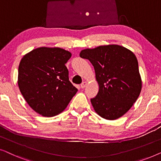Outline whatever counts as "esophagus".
Returning a JSON list of instances; mask_svg holds the SVG:
<instances>
[{"instance_id": "obj_1", "label": "esophagus", "mask_w": 161, "mask_h": 161, "mask_svg": "<svg viewBox=\"0 0 161 161\" xmlns=\"http://www.w3.org/2000/svg\"><path fill=\"white\" fill-rule=\"evenodd\" d=\"M86 86H87V82H86V81H83V82L81 83L80 87L82 88V89H83V88H85Z\"/></svg>"}]
</instances>
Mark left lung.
I'll return each instance as SVG.
<instances>
[{
	"instance_id": "left-lung-1",
	"label": "left lung",
	"mask_w": 161,
	"mask_h": 161,
	"mask_svg": "<svg viewBox=\"0 0 161 161\" xmlns=\"http://www.w3.org/2000/svg\"><path fill=\"white\" fill-rule=\"evenodd\" d=\"M80 57L89 59L95 71L99 92L91 103L96 113L108 120L126 114L142 87L135 54L123 46L108 45L81 50Z\"/></svg>"
}]
</instances>
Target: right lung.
<instances>
[{"mask_svg":"<svg viewBox=\"0 0 161 161\" xmlns=\"http://www.w3.org/2000/svg\"><path fill=\"white\" fill-rule=\"evenodd\" d=\"M71 53L60 47H41L26 53L18 68V86L29 106L43 116L61 113L78 89L69 80L65 64Z\"/></svg>","mask_w":161,"mask_h":161,"instance_id":"obj_1","label":"right lung"}]
</instances>
